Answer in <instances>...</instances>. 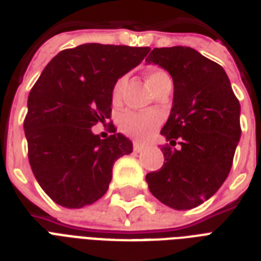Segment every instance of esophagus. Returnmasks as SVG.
Wrapping results in <instances>:
<instances>
[{"label":"esophagus","mask_w":261,"mask_h":261,"mask_svg":"<svg viewBox=\"0 0 261 261\" xmlns=\"http://www.w3.org/2000/svg\"><path fill=\"white\" fill-rule=\"evenodd\" d=\"M146 149V146L145 145H142V143L139 142H134V151H137V153H141L142 150H145Z\"/></svg>","instance_id":"esophagus-1"}]
</instances>
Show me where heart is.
Masks as SVG:
<instances>
[{
    "label": "heart",
    "instance_id": "heart-1",
    "mask_svg": "<svg viewBox=\"0 0 261 261\" xmlns=\"http://www.w3.org/2000/svg\"><path fill=\"white\" fill-rule=\"evenodd\" d=\"M168 77V74L163 70H149L146 74L147 83L154 89L161 80ZM126 84V79L122 77L116 81L112 89V100L118 101L122 96L123 88ZM160 118L154 112H146V114H137V112H127L120 119V127L126 134L134 137L138 139H146L151 135L154 128L159 126Z\"/></svg>",
    "mask_w": 261,
    "mask_h": 261
}]
</instances>
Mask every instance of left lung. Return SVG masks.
<instances>
[{
  "label": "left lung",
  "mask_w": 261,
  "mask_h": 261,
  "mask_svg": "<svg viewBox=\"0 0 261 261\" xmlns=\"http://www.w3.org/2000/svg\"><path fill=\"white\" fill-rule=\"evenodd\" d=\"M171 74L173 101L161 134L164 165L146 174L149 190L174 210H190L210 199L230 172L241 137V107L226 71L191 47L154 48L146 58Z\"/></svg>",
  "instance_id": "obj_1"
}]
</instances>
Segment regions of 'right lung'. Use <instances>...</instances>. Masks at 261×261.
I'll return each instance as SVG.
<instances>
[{"mask_svg": "<svg viewBox=\"0 0 261 261\" xmlns=\"http://www.w3.org/2000/svg\"><path fill=\"white\" fill-rule=\"evenodd\" d=\"M149 47L87 43L61 51L31 89L24 133L43 191L59 206L81 208L106 194L112 167L133 151L120 133L100 139L92 127L111 118L112 89Z\"/></svg>", "mask_w": 261, "mask_h": 261, "instance_id": "right-lung-1", "label": "right lung"}]
</instances>
